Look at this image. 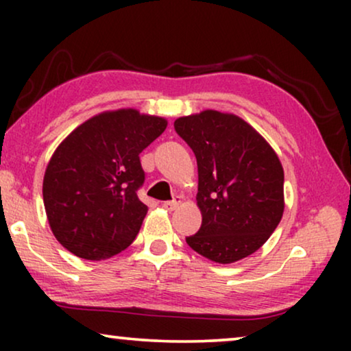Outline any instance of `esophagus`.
<instances>
[{
    "mask_svg": "<svg viewBox=\"0 0 351 351\" xmlns=\"http://www.w3.org/2000/svg\"><path fill=\"white\" fill-rule=\"evenodd\" d=\"M180 203H182L180 196H176V198L172 201H165V203H162V208L167 209V210H174V209L179 208Z\"/></svg>",
    "mask_w": 351,
    "mask_h": 351,
    "instance_id": "1",
    "label": "esophagus"
}]
</instances>
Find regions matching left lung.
Segmentation results:
<instances>
[{
	"mask_svg": "<svg viewBox=\"0 0 351 351\" xmlns=\"http://www.w3.org/2000/svg\"><path fill=\"white\" fill-rule=\"evenodd\" d=\"M176 132L198 162L199 232L186 244L215 263L262 247L285 213V171L270 143L233 113L204 110L177 118Z\"/></svg>",
	"mask_w": 351,
	"mask_h": 351,
	"instance_id": "obj_1",
	"label": "left lung"
}]
</instances>
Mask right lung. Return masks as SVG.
<instances>
[{"mask_svg":"<svg viewBox=\"0 0 351 351\" xmlns=\"http://www.w3.org/2000/svg\"><path fill=\"white\" fill-rule=\"evenodd\" d=\"M167 126L136 108L102 112L71 131L52 153L43 179L47 222L62 246L86 261L117 256L136 239L148 208L143 148Z\"/></svg>","mask_w":351,"mask_h":351,"instance_id":"right-lung-1","label":"right lung"}]
</instances>
